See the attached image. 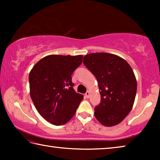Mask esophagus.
Masks as SVG:
<instances>
[{
  "mask_svg": "<svg viewBox=\"0 0 160 160\" xmlns=\"http://www.w3.org/2000/svg\"><path fill=\"white\" fill-rule=\"evenodd\" d=\"M90 91H88L85 93V97H87V98H89V97H90Z\"/></svg>",
  "mask_w": 160,
  "mask_h": 160,
  "instance_id": "obj_1",
  "label": "esophagus"
}]
</instances>
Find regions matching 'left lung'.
Wrapping results in <instances>:
<instances>
[{"instance_id":"1","label":"left lung","mask_w":160,"mask_h":160,"mask_svg":"<svg viewBox=\"0 0 160 160\" xmlns=\"http://www.w3.org/2000/svg\"><path fill=\"white\" fill-rule=\"evenodd\" d=\"M83 63L96 77L101 102L94 116L103 126L120 123L132 110L137 91L133 70L125 59L109 53L84 56Z\"/></svg>"}]
</instances>
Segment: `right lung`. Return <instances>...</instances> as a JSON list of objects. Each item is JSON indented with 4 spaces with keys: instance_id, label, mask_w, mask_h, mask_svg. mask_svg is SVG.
<instances>
[{
    "instance_id": "add662e5",
    "label": "right lung",
    "mask_w": 160,
    "mask_h": 160,
    "mask_svg": "<svg viewBox=\"0 0 160 160\" xmlns=\"http://www.w3.org/2000/svg\"><path fill=\"white\" fill-rule=\"evenodd\" d=\"M83 56L48 55L39 61L29 75V92L40 115L61 126L75 115L83 95L74 90L71 75Z\"/></svg>"
}]
</instances>
